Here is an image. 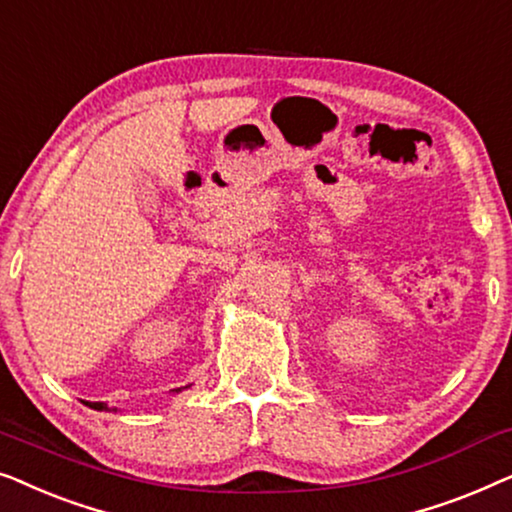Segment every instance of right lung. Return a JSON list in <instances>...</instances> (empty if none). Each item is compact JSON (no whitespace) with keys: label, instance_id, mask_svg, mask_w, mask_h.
<instances>
[{"label":"right lung","instance_id":"1","mask_svg":"<svg viewBox=\"0 0 512 512\" xmlns=\"http://www.w3.org/2000/svg\"><path fill=\"white\" fill-rule=\"evenodd\" d=\"M174 391H181V389H174ZM83 403H86L88 408H93V410H109V405H107V403H100V401H97V403H93V401H83Z\"/></svg>","mask_w":512,"mask_h":512}]
</instances>
